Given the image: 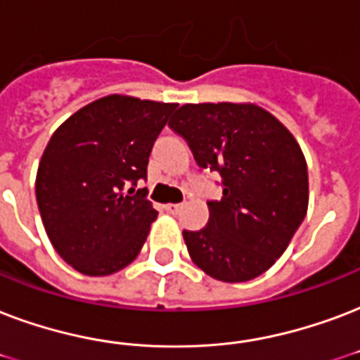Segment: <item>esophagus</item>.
I'll list each match as a JSON object with an SVG mask.
<instances>
[{
  "instance_id": "esophagus-1",
  "label": "esophagus",
  "mask_w": 360,
  "mask_h": 360,
  "mask_svg": "<svg viewBox=\"0 0 360 360\" xmlns=\"http://www.w3.org/2000/svg\"><path fill=\"white\" fill-rule=\"evenodd\" d=\"M181 207H183V204H168V205H164V210L168 211L169 215H177L181 211Z\"/></svg>"
}]
</instances>
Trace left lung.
<instances>
[{"label": "left lung", "mask_w": 360, "mask_h": 360, "mask_svg": "<svg viewBox=\"0 0 360 360\" xmlns=\"http://www.w3.org/2000/svg\"><path fill=\"white\" fill-rule=\"evenodd\" d=\"M169 128L200 168L223 177L207 224L183 230L192 262L226 283L264 274L308 211V166L295 136L262 107L229 101L185 103Z\"/></svg>", "instance_id": "8db88e82"}]
</instances>
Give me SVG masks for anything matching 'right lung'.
Wrapping results in <instances>:
<instances>
[{
	"instance_id": "right-lung-1",
	"label": "right lung",
	"mask_w": 360,
	"mask_h": 360,
	"mask_svg": "<svg viewBox=\"0 0 360 360\" xmlns=\"http://www.w3.org/2000/svg\"><path fill=\"white\" fill-rule=\"evenodd\" d=\"M177 103L105 96L71 115L41 156L35 196L56 253L84 276L122 270L141 251L158 211L147 164Z\"/></svg>"
}]
</instances>
